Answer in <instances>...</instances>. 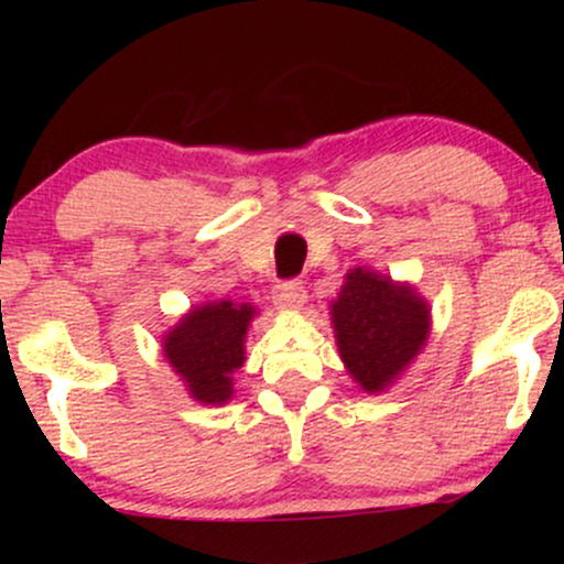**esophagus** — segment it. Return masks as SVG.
<instances>
[{
	"instance_id": "1",
	"label": "esophagus",
	"mask_w": 564,
	"mask_h": 564,
	"mask_svg": "<svg viewBox=\"0 0 564 564\" xmlns=\"http://www.w3.org/2000/svg\"><path fill=\"white\" fill-rule=\"evenodd\" d=\"M307 294H304L302 281H283L273 289V302L281 310H300Z\"/></svg>"
}]
</instances>
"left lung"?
I'll use <instances>...</instances> for the list:
<instances>
[{"label": "left lung", "mask_w": 564, "mask_h": 564, "mask_svg": "<svg viewBox=\"0 0 564 564\" xmlns=\"http://www.w3.org/2000/svg\"><path fill=\"white\" fill-rule=\"evenodd\" d=\"M332 326L341 364L366 392H384L430 336V304L411 283L373 270H349L332 302Z\"/></svg>", "instance_id": "left-lung-1"}]
</instances>
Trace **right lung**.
<instances>
[{"mask_svg": "<svg viewBox=\"0 0 564 564\" xmlns=\"http://www.w3.org/2000/svg\"><path fill=\"white\" fill-rule=\"evenodd\" d=\"M254 315L249 302H204L164 334V358L193 400L223 405L232 398V373L246 360L243 341Z\"/></svg>", "mask_w": 564, "mask_h": 564, "instance_id": "1", "label": "right lung"}]
</instances>
